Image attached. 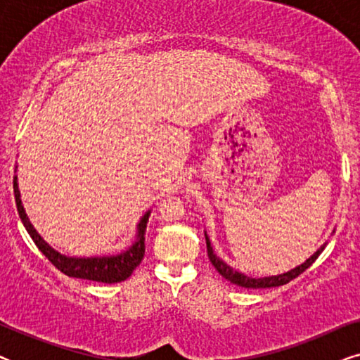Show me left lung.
I'll return each mask as SVG.
<instances>
[{
    "label": "left lung",
    "mask_w": 360,
    "mask_h": 360,
    "mask_svg": "<svg viewBox=\"0 0 360 360\" xmlns=\"http://www.w3.org/2000/svg\"><path fill=\"white\" fill-rule=\"evenodd\" d=\"M205 238H206V249H208V257H210V262L214 265V269L218 270V272L223 275L226 280H229L231 283L234 285H239V287H244V288H272V287H280V285H285L288 283L290 280L297 278L300 274H303L304 270H307L309 265H311L314 260L318 259V255L323 252L324 245L323 244L321 248H319L316 252H314L311 257L304 260L302 265H298V267H295L292 270H288V272L285 274H280V275H272V277H260V278H254V277H248V275L238 272V270H234L233 267H229L228 264L223 262L218 255L214 254L213 248H211V243H210V238L206 236L205 233Z\"/></svg>",
    "instance_id": "8db88e82"
}]
</instances>
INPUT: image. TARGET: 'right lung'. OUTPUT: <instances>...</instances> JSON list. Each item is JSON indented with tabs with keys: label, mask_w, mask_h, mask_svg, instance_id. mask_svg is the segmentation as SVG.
Returning a JSON list of instances; mask_svg holds the SVG:
<instances>
[{
	"label": "right lung",
	"mask_w": 360,
	"mask_h": 360,
	"mask_svg": "<svg viewBox=\"0 0 360 360\" xmlns=\"http://www.w3.org/2000/svg\"><path fill=\"white\" fill-rule=\"evenodd\" d=\"M13 188H14V198H16V206L19 218H21L24 228L27 229L29 236H31L34 243L39 248V250L56 265V267L63 272L68 277L83 278V280H93V282H101V283H117L122 280L129 278L131 274L134 272V269L142 262L146 252V228L147 221H149L150 210L142 216L139 224H137V234L136 240L132 243L129 249H126L124 252L117 255H103V257H67L60 252H57L56 249L51 248L46 240H44L34 226L29 221L26 211H24L21 193H19L18 186V176H14L13 180Z\"/></svg>",
	"instance_id": "obj_1"
}]
</instances>
